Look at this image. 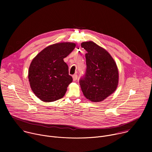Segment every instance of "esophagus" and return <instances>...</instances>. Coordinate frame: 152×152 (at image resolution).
<instances>
[{"mask_svg": "<svg viewBox=\"0 0 152 152\" xmlns=\"http://www.w3.org/2000/svg\"><path fill=\"white\" fill-rule=\"evenodd\" d=\"M72 77H73V80L74 81H76V80H77V75L76 74L73 75Z\"/></svg>", "mask_w": 152, "mask_h": 152, "instance_id": "esophagus-1", "label": "esophagus"}]
</instances>
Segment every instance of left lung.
Returning a JSON list of instances; mask_svg holds the SVG:
<instances>
[{"instance_id": "8db88e82", "label": "left lung", "mask_w": 152, "mask_h": 152, "mask_svg": "<svg viewBox=\"0 0 152 152\" xmlns=\"http://www.w3.org/2000/svg\"><path fill=\"white\" fill-rule=\"evenodd\" d=\"M85 54L86 70L79 81L84 96L93 102H100L116 90L119 80L118 70L114 59L104 49L95 42H82Z\"/></svg>"}]
</instances>
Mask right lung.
<instances>
[{"label": "right lung", "instance_id": "1", "mask_svg": "<svg viewBox=\"0 0 152 152\" xmlns=\"http://www.w3.org/2000/svg\"><path fill=\"white\" fill-rule=\"evenodd\" d=\"M75 47L74 42L56 43L45 48L32 59L28 71L29 81L33 93L41 101L54 102L66 94L73 79L64 58Z\"/></svg>", "mask_w": 152, "mask_h": 152}]
</instances>
